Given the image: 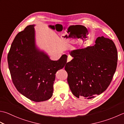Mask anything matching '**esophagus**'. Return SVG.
<instances>
[{
	"instance_id": "34e87169",
	"label": "esophagus",
	"mask_w": 124,
	"mask_h": 124,
	"mask_svg": "<svg viewBox=\"0 0 124 124\" xmlns=\"http://www.w3.org/2000/svg\"><path fill=\"white\" fill-rule=\"evenodd\" d=\"M72 59V57L71 56L68 55V59H67V62L71 61Z\"/></svg>"
}]
</instances>
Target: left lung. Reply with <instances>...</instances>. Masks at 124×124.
<instances>
[{"mask_svg": "<svg viewBox=\"0 0 124 124\" xmlns=\"http://www.w3.org/2000/svg\"><path fill=\"white\" fill-rule=\"evenodd\" d=\"M70 54L74 59L65 70L72 94L89 99L105 91L117 65V50L113 41L98 37L93 46L74 50Z\"/></svg>", "mask_w": 124, "mask_h": 124, "instance_id": "left-lung-1", "label": "left lung"}]
</instances>
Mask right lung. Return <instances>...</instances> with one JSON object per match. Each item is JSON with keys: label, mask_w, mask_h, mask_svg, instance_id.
Here are the masks:
<instances>
[{"label": "right lung", "mask_w": 124, "mask_h": 124, "mask_svg": "<svg viewBox=\"0 0 124 124\" xmlns=\"http://www.w3.org/2000/svg\"><path fill=\"white\" fill-rule=\"evenodd\" d=\"M35 25L27 26L14 38L7 56L12 81L19 93L39 102L50 99L55 74L67 64V55L53 61L36 45Z\"/></svg>", "instance_id": "add662e5"}]
</instances>
